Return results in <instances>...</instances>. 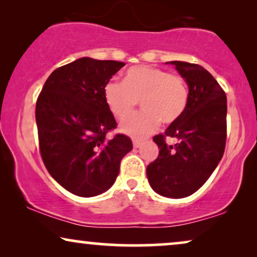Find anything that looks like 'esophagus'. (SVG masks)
Returning <instances> with one entry per match:
<instances>
[{
  "label": "esophagus",
  "instance_id": "obj_1",
  "mask_svg": "<svg viewBox=\"0 0 257 257\" xmlns=\"http://www.w3.org/2000/svg\"><path fill=\"white\" fill-rule=\"evenodd\" d=\"M142 145H143V142L142 141H138V139H133V146H135L136 149L141 148Z\"/></svg>",
  "mask_w": 257,
  "mask_h": 257
}]
</instances>
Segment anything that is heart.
<instances>
[{
  "label": "heart",
  "mask_w": 257,
  "mask_h": 257,
  "mask_svg": "<svg viewBox=\"0 0 257 257\" xmlns=\"http://www.w3.org/2000/svg\"><path fill=\"white\" fill-rule=\"evenodd\" d=\"M188 98L184 80L151 66H135L127 69L124 81L109 80L104 86L106 105L118 119L132 113L141 100L144 111L128 116L121 124V131L136 138L156 131L161 121H177L185 111Z\"/></svg>",
  "instance_id": "obj_1"
}]
</instances>
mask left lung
Listing matches in <instances>:
<instances>
[{
  "instance_id": "left-lung-1",
  "label": "left lung",
  "mask_w": 257,
  "mask_h": 257,
  "mask_svg": "<svg viewBox=\"0 0 257 257\" xmlns=\"http://www.w3.org/2000/svg\"><path fill=\"white\" fill-rule=\"evenodd\" d=\"M175 66L189 87L188 105L177 121L155 136L159 155L146 169L151 188L168 198H184L201 188L217 168L226 141V95L214 76L196 63ZM166 136L179 139L175 146Z\"/></svg>"
}]
</instances>
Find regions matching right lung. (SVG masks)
<instances>
[{
  "instance_id": "obj_1",
  "label": "right lung",
  "mask_w": 257,
  "mask_h": 257,
  "mask_svg": "<svg viewBox=\"0 0 257 257\" xmlns=\"http://www.w3.org/2000/svg\"><path fill=\"white\" fill-rule=\"evenodd\" d=\"M124 62L80 58L56 68L36 101L40 152L51 176L80 197H93L114 184L120 162L132 150L128 137L107 138L116 127L104 86Z\"/></svg>"
}]
</instances>
